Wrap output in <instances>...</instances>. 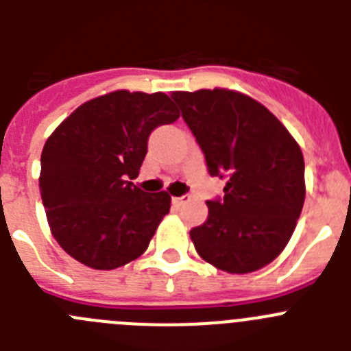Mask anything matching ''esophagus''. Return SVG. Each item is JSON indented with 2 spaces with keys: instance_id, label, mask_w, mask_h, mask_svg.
<instances>
[{
  "instance_id": "1",
  "label": "esophagus",
  "mask_w": 351,
  "mask_h": 351,
  "mask_svg": "<svg viewBox=\"0 0 351 351\" xmlns=\"http://www.w3.org/2000/svg\"><path fill=\"white\" fill-rule=\"evenodd\" d=\"M191 197L190 195H181V197H172V202L176 204V206H182V204L190 202Z\"/></svg>"
}]
</instances>
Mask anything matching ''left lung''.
<instances>
[{
  "label": "left lung",
  "mask_w": 351,
  "mask_h": 351,
  "mask_svg": "<svg viewBox=\"0 0 351 351\" xmlns=\"http://www.w3.org/2000/svg\"><path fill=\"white\" fill-rule=\"evenodd\" d=\"M182 119L206 156L210 178L226 179L223 197L191 228L195 250L232 274L262 269L280 255L304 206L299 144L267 108L228 89L176 91Z\"/></svg>",
  "instance_id": "8db88e82"
}]
</instances>
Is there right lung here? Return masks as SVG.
I'll list each match as a JSON object with an SVG mask.
<instances>
[{
  "label": "right lung",
  "mask_w": 351,
  "mask_h": 351,
  "mask_svg": "<svg viewBox=\"0 0 351 351\" xmlns=\"http://www.w3.org/2000/svg\"><path fill=\"white\" fill-rule=\"evenodd\" d=\"M178 117L165 93L114 91L80 105L47 138L40 195L52 235L77 262L110 271L147 250L170 195L147 193L132 179L149 135Z\"/></svg>",
  "instance_id": "1"
}]
</instances>
